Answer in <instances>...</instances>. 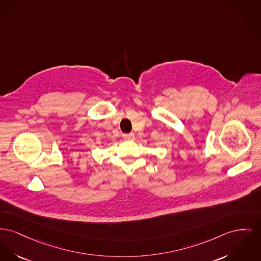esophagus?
<instances>
[{
  "label": "esophagus",
  "mask_w": 261,
  "mask_h": 261,
  "mask_svg": "<svg viewBox=\"0 0 261 261\" xmlns=\"http://www.w3.org/2000/svg\"><path fill=\"white\" fill-rule=\"evenodd\" d=\"M123 138L125 139V140H134L135 136H134L133 133H129V134H124Z\"/></svg>",
  "instance_id": "esophagus-1"
}]
</instances>
